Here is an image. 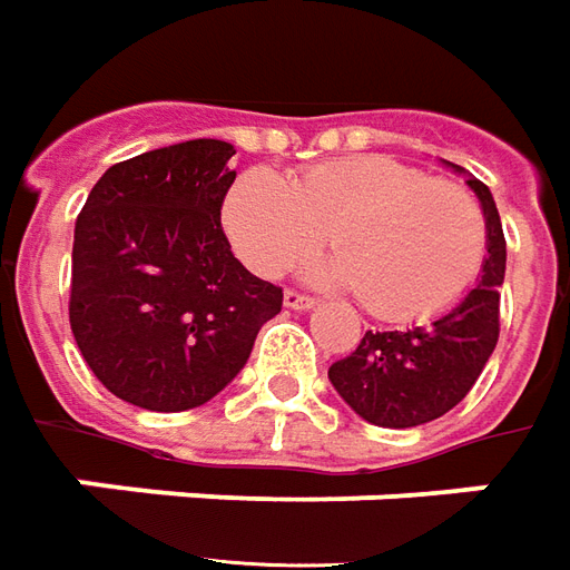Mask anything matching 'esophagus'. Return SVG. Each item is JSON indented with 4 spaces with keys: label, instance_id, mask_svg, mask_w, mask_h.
I'll use <instances>...</instances> for the list:
<instances>
[{
    "label": "esophagus",
    "instance_id": "obj_1",
    "mask_svg": "<svg viewBox=\"0 0 570 570\" xmlns=\"http://www.w3.org/2000/svg\"><path fill=\"white\" fill-rule=\"evenodd\" d=\"M284 302L289 305V308H296V312H308V308L314 305V298L305 296V293H298V289H286Z\"/></svg>",
    "mask_w": 570,
    "mask_h": 570
}]
</instances>
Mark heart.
I'll list each match as a JSON object with an SVG mask.
<instances>
[{"label":"heart","instance_id":"heart-1","mask_svg":"<svg viewBox=\"0 0 570 570\" xmlns=\"http://www.w3.org/2000/svg\"><path fill=\"white\" fill-rule=\"evenodd\" d=\"M237 253L258 274H284L330 234V274L382 321H423L453 308L484 262V216L456 181L361 154L314 163L286 188L253 169L225 200Z\"/></svg>","mask_w":570,"mask_h":570}]
</instances>
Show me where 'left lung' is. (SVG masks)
<instances>
[{
    "label": "left lung",
    "instance_id": "left-lung-1",
    "mask_svg": "<svg viewBox=\"0 0 570 570\" xmlns=\"http://www.w3.org/2000/svg\"><path fill=\"white\" fill-rule=\"evenodd\" d=\"M488 222V258L479 286L451 312L410 330H367L352 354L330 367V382L342 401L367 423L413 429L453 410L500 340V284L507 274V237L491 190L469 178Z\"/></svg>",
    "mask_w": 570,
    "mask_h": 570
}]
</instances>
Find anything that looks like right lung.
<instances>
[{"label": "right lung", "mask_w": 570, "mask_h": 570, "mask_svg": "<svg viewBox=\"0 0 570 570\" xmlns=\"http://www.w3.org/2000/svg\"><path fill=\"white\" fill-rule=\"evenodd\" d=\"M230 157L216 138L138 154L98 178L77 216L70 330L98 382L135 407L216 397L284 305L222 228Z\"/></svg>", "instance_id": "right-lung-1"}]
</instances>
